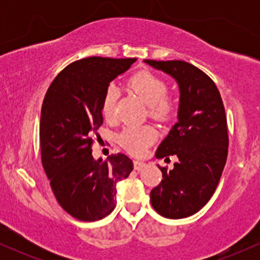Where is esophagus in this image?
I'll return each instance as SVG.
<instances>
[{
    "label": "esophagus",
    "instance_id": "34e87169",
    "mask_svg": "<svg viewBox=\"0 0 260 260\" xmlns=\"http://www.w3.org/2000/svg\"><path fill=\"white\" fill-rule=\"evenodd\" d=\"M134 169L136 170H142L143 168H145L147 166V162H144V161L142 160H134Z\"/></svg>",
    "mask_w": 260,
    "mask_h": 260
}]
</instances>
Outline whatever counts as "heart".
<instances>
[{"label":"heart","instance_id":"1","mask_svg":"<svg viewBox=\"0 0 260 260\" xmlns=\"http://www.w3.org/2000/svg\"><path fill=\"white\" fill-rule=\"evenodd\" d=\"M129 86L138 94L143 103L149 106V113L151 116L165 120L174 113L175 103L165 96L168 88L165 82L159 77L148 72L137 73L131 78ZM117 94L118 89L115 84L106 89L101 104V112L106 118L112 117ZM156 132L149 126L127 127L120 134V143L129 153L139 155L154 142Z\"/></svg>","mask_w":260,"mask_h":260}]
</instances>
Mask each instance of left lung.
<instances>
[{
  "label": "left lung",
  "instance_id": "8db88e82",
  "mask_svg": "<svg viewBox=\"0 0 260 260\" xmlns=\"http://www.w3.org/2000/svg\"><path fill=\"white\" fill-rule=\"evenodd\" d=\"M145 63L169 74L180 90L177 123L160 143L157 159L176 155L162 181L150 192L151 205L161 216L183 219L198 213L215 192L228 159L229 137L225 109L215 83L184 61Z\"/></svg>",
  "mask_w": 260,
  "mask_h": 260
}]
</instances>
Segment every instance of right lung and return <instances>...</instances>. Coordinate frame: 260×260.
Masks as SVG:
<instances>
[{"label":"right lung","instance_id":"add662e5","mask_svg":"<svg viewBox=\"0 0 260 260\" xmlns=\"http://www.w3.org/2000/svg\"><path fill=\"white\" fill-rule=\"evenodd\" d=\"M134 62L104 57L73 62L45 95L40 117L44 170L59 205L82 221H96L111 213L116 184L133 170L124 154L95 160L90 137L103 124L101 104L110 83Z\"/></svg>","mask_w":260,"mask_h":260}]
</instances>
